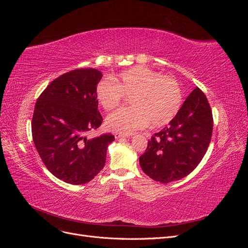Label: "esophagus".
<instances>
[{
  "mask_svg": "<svg viewBox=\"0 0 248 248\" xmlns=\"http://www.w3.org/2000/svg\"><path fill=\"white\" fill-rule=\"evenodd\" d=\"M114 136L116 139H120V138H128V134L126 133H121V132H114Z\"/></svg>",
  "mask_w": 248,
  "mask_h": 248,
  "instance_id": "1",
  "label": "esophagus"
}]
</instances>
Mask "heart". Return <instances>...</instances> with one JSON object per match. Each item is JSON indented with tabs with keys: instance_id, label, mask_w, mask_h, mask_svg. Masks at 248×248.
<instances>
[{
	"instance_id": "b5f03b06",
	"label": "heart",
	"mask_w": 248,
	"mask_h": 248,
	"mask_svg": "<svg viewBox=\"0 0 248 248\" xmlns=\"http://www.w3.org/2000/svg\"><path fill=\"white\" fill-rule=\"evenodd\" d=\"M124 95L131 96L130 108L110 114L106 123L110 129L131 133L147 125L161 127L169 124L182 106L181 86L172 77L162 76L145 66H136L120 72L114 79L102 78L95 88V96L106 110L122 102Z\"/></svg>"
}]
</instances>
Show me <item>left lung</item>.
<instances>
[{
    "mask_svg": "<svg viewBox=\"0 0 248 248\" xmlns=\"http://www.w3.org/2000/svg\"><path fill=\"white\" fill-rule=\"evenodd\" d=\"M213 130V116L206 95L196 88L170 125L155 133L140 156L150 178L169 183L189 175L205 156Z\"/></svg>",
    "mask_w": 248,
    "mask_h": 248,
    "instance_id": "1",
    "label": "left lung"
}]
</instances>
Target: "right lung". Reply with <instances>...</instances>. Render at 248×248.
<instances>
[{"instance_id":"1","label":"right lung","mask_w":248,"mask_h":248,"mask_svg":"<svg viewBox=\"0 0 248 248\" xmlns=\"http://www.w3.org/2000/svg\"><path fill=\"white\" fill-rule=\"evenodd\" d=\"M102 78L94 68L62 74L44 89L36 101L32 118L34 145L42 162L64 182L85 184L103 169L111 133L89 138L99 128L95 88Z\"/></svg>"}]
</instances>
